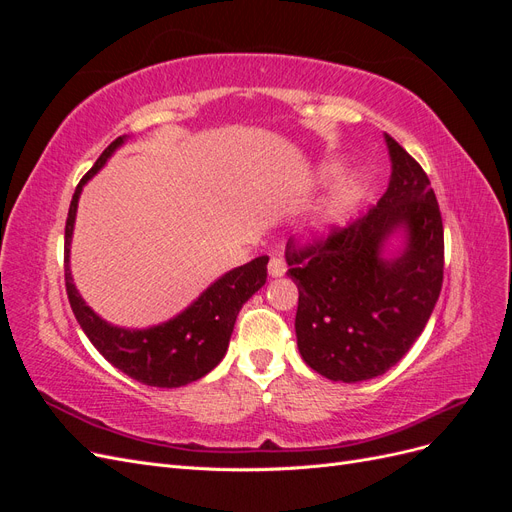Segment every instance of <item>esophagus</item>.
Here are the masks:
<instances>
[{"label":"esophagus","instance_id":"esophagus-1","mask_svg":"<svg viewBox=\"0 0 512 512\" xmlns=\"http://www.w3.org/2000/svg\"><path fill=\"white\" fill-rule=\"evenodd\" d=\"M286 273V262L280 256L269 258V275L271 277H282Z\"/></svg>","mask_w":512,"mask_h":512}]
</instances>
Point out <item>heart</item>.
<instances>
[{
	"instance_id": "obj_1",
	"label": "heart",
	"mask_w": 512,
	"mask_h": 512,
	"mask_svg": "<svg viewBox=\"0 0 512 512\" xmlns=\"http://www.w3.org/2000/svg\"><path fill=\"white\" fill-rule=\"evenodd\" d=\"M339 168L337 162H327L322 168V175H333ZM363 192V181L356 173L339 177L324 198V203L318 207V211L312 215V220L307 222V237L318 239L324 237L335 226V222L359 200Z\"/></svg>"
}]
</instances>
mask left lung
<instances>
[{
  "mask_svg": "<svg viewBox=\"0 0 512 512\" xmlns=\"http://www.w3.org/2000/svg\"><path fill=\"white\" fill-rule=\"evenodd\" d=\"M393 164L389 188L363 218L327 239L286 245L288 277L299 288L294 318L303 361L335 382L382 376L401 361L436 307L444 277V228L429 177L384 134ZM395 231L405 247L383 245Z\"/></svg>",
  "mask_w": 512,
  "mask_h": 512,
  "instance_id": "8db88e82",
  "label": "left lung"
}]
</instances>
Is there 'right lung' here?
<instances>
[{"instance_id": "right-lung-1", "label": "right lung", "mask_w": 512, "mask_h": 512, "mask_svg": "<svg viewBox=\"0 0 512 512\" xmlns=\"http://www.w3.org/2000/svg\"><path fill=\"white\" fill-rule=\"evenodd\" d=\"M126 138V134L115 138L74 190L66 220V292L81 329L108 363L147 386L177 389L203 378L224 359L239 309L267 282L269 256H258L247 265L224 273L181 314L156 327L123 329L102 320L83 301L72 282L70 243L83 185L98 173L115 149L126 143Z\"/></svg>"}]
</instances>
